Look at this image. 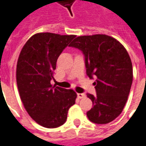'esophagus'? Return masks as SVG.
<instances>
[{"mask_svg": "<svg viewBox=\"0 0 146 146\" xmlns=\"http://www.w3.org/2000/svg\"><path fill=\"white\" fill-rule=\"evenodd\" d=\"M85 94H83V93H78V94H77V97L79 98H85Z\"/></svg>", "mask_w": 146, "mask_h": 146, "instance_id": "1", "label": "esophagus"}]
</instances>
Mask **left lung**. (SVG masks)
Masks as SVG:
<instances>
[{
	"mask_svg": "<svg viewBox=\"0 0 146 146\" xmlns=\"http://www.w3.org/2000/svg\"><path fill=\"white\" fill-rule=\"evenodd\" d=\"M84 54L87 75L97 77L96 95L87 94L93 107L87 112L90 121L106 124L122 113L133 80L131 58L117 40L105 34L77 36L70 44Z\"/></svg>",
	"mask_w": 146,
	"mask_h": 146,
	"instance_id": "obj_1",
	"label": "left lung"
}]
</instances>
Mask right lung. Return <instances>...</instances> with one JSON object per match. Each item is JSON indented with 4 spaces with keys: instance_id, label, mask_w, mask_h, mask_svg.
<instances>
[{
    "instance_id": "1",
    "label": "right lung",
    "mask_w": 146,
    "mask_h": 146,
    "mask_svg": "<svg viewBox=\"0 0 146 146\" xmlns=\"http://www.w3.org/2000/svg\"><path fill=\"white\" fill-rule=\"evenodd\" d=\"M75 35L38 33L21 51L16 66L20 98L30 117L47 128L66 121L68 110L75 104L76 93L51 84L58 56Z\"/></svg>"
}]
</instances>
